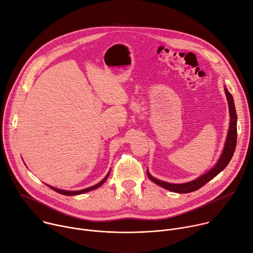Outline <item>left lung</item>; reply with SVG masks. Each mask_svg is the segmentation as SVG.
Wrapping results in <instances>:
<instances>
[{"mask_svg": "<svg viewBox=\"0 0 253 253\" xmlns=\"http://www.w3.org/2000/svg\"><path fill=\"white\" fill-rule=\"evenodd\" d=\"M224 90H225V94L227 97L228 101V106H229V116H230V125H229V129L227 133V138L225 145H224L223 152L217 162V164L212 168L211 170H209L206 174L200 176L194 181L184 183V184H171V183H167L161 180H158L151 176L149 171H147V175L151 181H153L155 184L163 187L164 189H167L169 191L175 192V193H180V194H185V193H190L193 191H196L200 189L202 186H204L206 183H208L210 180H212L214 177H216L220 172H222L224 169H225L226 166L229 164L230 160L233 157L235 148H236V141H237V116H236V110H235V105H234V100L231 95V93L228 91L226 86L224 87Z\"/></svg>", "mask_w": 253, "mask_h": 253, "instance_id": "left-lung-1", "label": "left lung"}]
</instances>
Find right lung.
Listing matches in <instances>:
<instances>
[{
  "instance_id": "right-lung-1",
  "label": "right lung",
  "mask_w": 253,
  "mask_h": 253,
  "mask_svg": "<svg viewBox=\"0 0 253 253\" xmlns=\"http://www.w3.org/2000/svg\"><path fill=\"white\" fill-rule=\"evenodd\" d=\"M109 173H110V171L108 172V174L104 177V179L103 180H101L99 183H97L96 185H94V186H91V187H89V188H86V189H83V190H79V191H66V190H61V189H57V188H54V187H52V186H48L49 188H51L52 190H54L55 192H57V193H60V194H62V195H66V196H74V195H79V194H82V193H86V192H89V191H92V190H94V189H96V188H98V187H100L105 181H106V179L108 178V176H109Z\"/></svg>"
}]
</instances>
